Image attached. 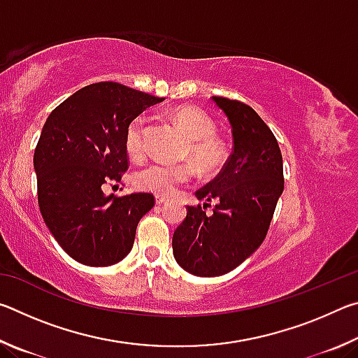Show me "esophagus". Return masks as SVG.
Returning a JSON list of instances; mask_svg holds the SVG:
<instances>
[{
	"mask_svg": "<svg viewBox=\"0 0 358 358\" xmlns=\"http://www.w3.org/2000/svg\"><path fill=\"white\" fill-rule=\"evenodd\" d=\"M166 202H167L166 197H161V196L156 197V205H164Z\"/></svg>",
	"mask_w": 358,
	"mask_h": 358,
	"instance_id": "obj_1",
	"label": "esophagus"
}]
</instances>
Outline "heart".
Instances as JSON below:
<instances>
[{"mask_svg": "<svg viewBox=\"0 0 358 358\" xmlns=\"http://www.w3.org/2000/svg\"><path fill=\"white\" fill-rule=\"evenodd\" d=\"M173 118L189 138V155L203 171H215L224 161V148L215 137L216 124L207 113L192 106L178 107ZM145 128L147 118L138 115L129 121L124 132V147L131 159L138 161L145 155ZM192 178V169L187 164L171 166L155 162L136 173V186L142 191L153 192L156 196L169 197L177 187Z\"/></svg>", "mask_w": 358, "mask_h": 358, "instance_id": "1", "label": "heart"}]
</instances>
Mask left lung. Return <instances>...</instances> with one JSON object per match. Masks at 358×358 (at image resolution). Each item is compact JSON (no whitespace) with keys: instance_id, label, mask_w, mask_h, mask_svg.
Returning <instances> with one entry per match:
<instances>
[{"instance_id":"1","label":"left lung","mask_w":358,"mask_h":358,"mask_svg":"<svg viewBox=\"0 0 358 358\" xmlns=\"http://www.w3.org/2000/svg\"><path fill=\"white\" fill-rule=\"evenodd\" d=\"M232 128L234 151L217 177L196 191L201 205H187L186 220L173 232V257L187 273L213 278L245 262L262 245L284 189L278 142L254 108L213 96Z\"/></svg>"}]
</instances>
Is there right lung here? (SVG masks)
<instances>
[{
  "instance_id": "add662e5",
  "label": "right lung",
  "mask_w": 358,
  "mask_h": 358,
  "mask_svg": "<svg viewBox=\"0 0 358 358\" xmlns=\"http://www.w3.org/2000/svg\"><path fill=\"white\" fill-rule=\"evenodd\" d=\"M115 82L92 83L53 110L34 150L42 217L58 245L83 265L128 256L136 229L153 208L148 192L106 196L102 186L128 171L124 132L145 108L162 102Z\"/></svg>"
}]
</instances>
